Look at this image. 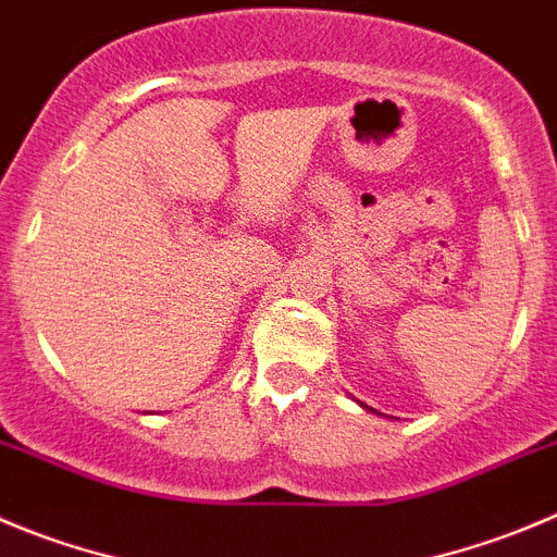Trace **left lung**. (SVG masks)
I'll use <instances>...</instances> for the list:
<instances>
[{
  "label": "left lung",
  "instance_id": "8db88e82",
  "mask_svg": "<svg viewBox=\"0 0 557 557\" xmlns=\"http://www.w3.org/2000/svg\"><path fill=\"white\" fill-rule=\"evenodd\" d=\"M362 407H366V404H362Z\"/></svg>",
  "mask_w": 557,
  "mask_h": 557
}]
</instances>
